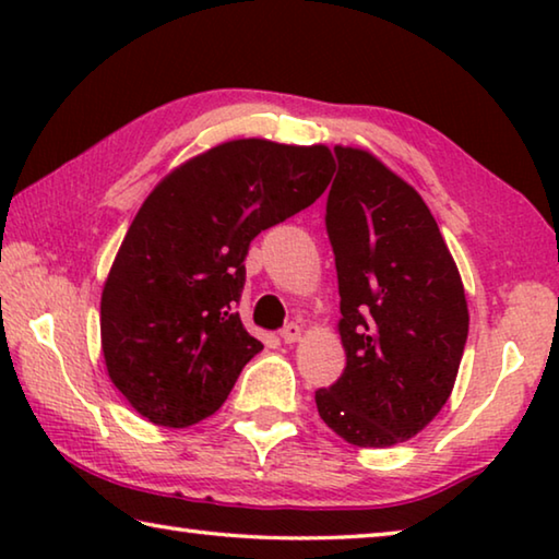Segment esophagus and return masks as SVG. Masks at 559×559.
<instances>
[{
	"mask_svg": "<svg viewBox=\"0 0 559 559\" xmlns=\"http://www.w3.org/2000/svg\"><path fill=\"white\" fill-rule=\"evenodd\" d=\"M281 340H283V343H286V345L298 343V340H300V325H298V323L283 325V328H281Z\"/></svg>",
	"mask_w": 559,
	"mask_h": 559,
	"instance_id": "obj_1",
	"label": "esophagus"
}]
</instances>
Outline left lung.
<instances>
[{
  "label": "left lung",
  "mask_w": 559,
  "mask_h": 559,
  "mask_svg": "<svg viewBox=\"0 0 559 559\" xmlns=\"http://www.w3.org/2000/svg\"><path fill=\"white\" fill-rule=\"evenodd\" d=\"M325 204L347 365L316 392L318 414L353 447L419 433L456 382L468 308L456 263L416 189L365 150L335 147Z\"/></svg>",
  "instance_id": "left-lung-1"
}]
</instances>
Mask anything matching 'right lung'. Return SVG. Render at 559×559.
I'll return each instance as SVG.
<instances>
[{
	"instance_id": "right-lung-1",
	"label": "right lung",
	"mask_w": 559,
	"mask_h": 559,
	"mask_svg": "<svg viewBox=\"0 0 559 559\" xmlns=\"http://www.w3.org/2000/svg\"><path fill=\"white\" fill-rule=\"evenodd\" d=\"M325 145L231 140L159 182L132 219L100 298L103 357L157 427L212 416L263 345L239 300L251 241L313 204L333 177Z\"/></svg>"
}]
</instances>
